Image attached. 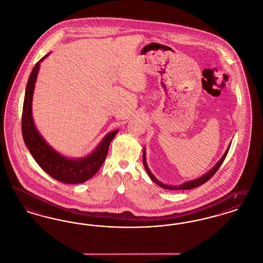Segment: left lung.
I'll use <instances>...</instances> for the list:
<instances>
[{
  "instance_id": "obj_1",
  "label": "left lung",
  "mask_w": 263,
  "mask_h": 263,
  "mask_svg": "<svg viewBox=\"0 0 263 263\" xmlns=\"http://www.w3.org/2000/svg\"><path fill=\"white\" fill-rule=\"evenodd\" d=\"M232 143V142H231ZM231 143L229 144V146H228V148H227V151L226 152L223 153V155L221 156V159L216 163V165L214 166L211 170H209L207 173H205L204 175H202L201 177H199V178H196V179L190 180V181H187V182H184L183 184H180V185H174V186H172V185H167V184H164V183H162V182H160L159 180L157 179L153 174L152 173V171L149 170V168H148V166H147V163H146V159H145V149H143V154H142V160H143V166H144V168H145V170H146V172H147V174H148V176L151 177V179L154 182V183H156L158 186H160V187H162V188H164V189H168V190H189V189H193V188H196V187H198V186H201L202 184H204V183H206L208 180L211 179V177L219 170V168H220V166L221 165V163L223 162V160H224V158H226V156H227V154H228V152H229V149H230V146H231Z\"/></svg>"
}]
</instances>
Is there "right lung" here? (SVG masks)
Returning <instances> with one entry per match:
<instances>
[{
    "mask_svg": "<svg viewBox=\"0 0 263 263\" xmlns=\"http://www.w3.org/2000/svg\"><path fill=\"white\" fill-rule=\"evenodd\" d=\"M49 54L50 52L43 56L35 64L28 78L22 118L23 138L34 160L52 178L66 184L83 183L92 178L104 163L110 143L118 134L119 129H115L106 135L94 152L81 158L66 157L60 152H56L51 145L47 143L33 122L32 97L41 62Z\"/></svg>",
    "mask_w": 263,
    "mask_h": 263,
    "instance_id": "right-lung-1",
    "label": "right lung"
}]
</instances>
